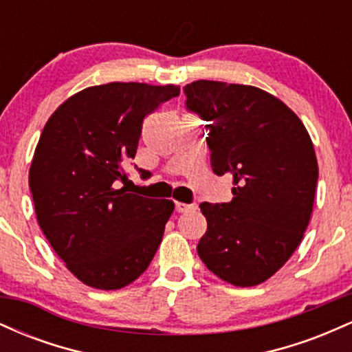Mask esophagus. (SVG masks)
I'll list each match as a JSON object with an SVG mask.
<instances>
[{
	"mask_svg": "<svg viewBox=\"0 0 352 352\" xmlns=\"http://www.w3.org/2000/svg\"><path fill=\"white\" fill-rule=\"evenodd\" d=\"M175 210L179 213H187V212H193V210H197V205L193 204H184V201H177L175 204Z\"/></svg>",
	"mask_w": 352,
	"mask_h": 352,
	"instance_id": "obj_1",
	"label": "esophagus"
}]
</instances>
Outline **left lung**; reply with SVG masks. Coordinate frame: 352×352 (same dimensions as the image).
Returning <instances> with one entry per match:
<instances>
[{
	"instance_id": "8db88e82",
	"label": "left lung",
	"mask_w": 352,
	"mask_h": 352,
	"mask_svg": "<svg viewBox=\"0 0 352 352\" xmlns=\"http://www.w3.org/2000/svg\"><path fill=\"white\" fill-rule=\"evenodd\" d=\"M187 109L207 120L210 164L233 177L228 204H200L207 232L197 252L220 280L240 288L272 278L301 243L313 212L318 160L300 117L270 92L193 80Z\"/></svg>"
}]
</instances>
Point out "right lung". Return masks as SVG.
<instances>
[{
	"label": "right lung",
	"instance_id": "obj_1",
	"mask_svg": "<svg viewBox=\"0 0 352 352\" xmlns=\"http://www.w3.org/2000/svg\"><path fill=\"white\" fill-rule=\"evenodd\" d=\"M180 87L109 82L71 96L52 112L30 168L38 223L66 268L84 285L120 289L151 265L172 200L119 187L142 122Z\"/></svg>",
	"mask_w": 352,
	"mask_h": 352
}]
</instances>
